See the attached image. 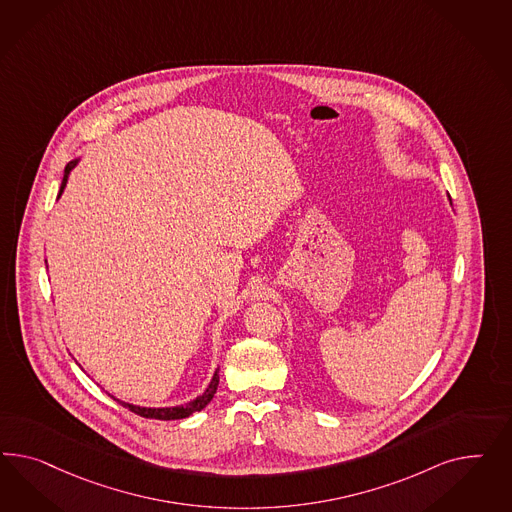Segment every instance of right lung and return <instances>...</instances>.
<instances>
[{
	"label": "right lung",
	"instance_id": "obj_1",
	"mask_svg": "<svg viewBox=\"0 0 512 512\" xmlns=\"http://www.w3.org/2000/svg\"><path fill=\"white\" fill-rule=\"evenodd\" d=\"M78 161H80V157H77V159H73V161H69V163H67L58 199L62 197L63 189H65V186H67V180H69V174H71V171L77 167ZM45 263H47V261H45ZM217 385H219V368H216L214 377L210 379L208 387H206V390L202 392L201 396H197L195 400L184 403V405H176V407H142V405H135V403L122 402V400H118V398H116V396H112V394H109V396L112 400H116L120 405H124V407H127L129 411L137 413V415L144 417V419L178 420L187 419L189 415H193V413L201 411V409H204L208 403L212 402V398H214V394H216Z\"/></svg>",
	"mask_w": 512,
	"mask_h": 512
}]
</instances>
